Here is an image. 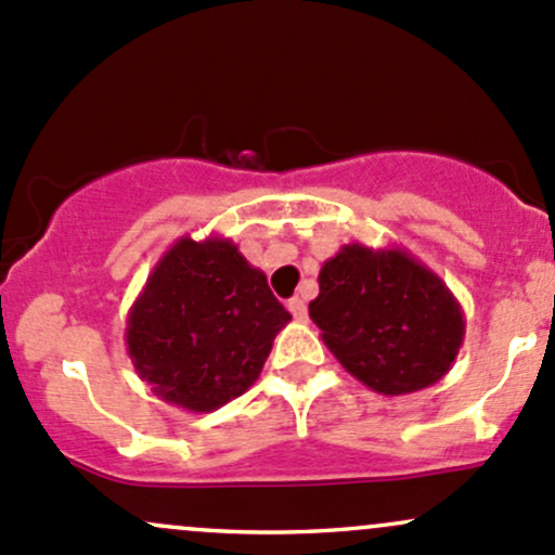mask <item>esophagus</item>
<instances>
[{
  "mask_svg": "<svg viewBox=\"0 0 555 555\" xmlns=\"http://www.w3.org/2000/svg\"><path fill=\"white\" fill-rule=\"evenodd\" d=\"M288 312L294 314V320H299V323H304V320H307V304H304L301 299H291L288 301Z\"/></svg>",
  "mask_w": 555,
  "mask_h": 555,
  "instance_id": "obj_1",
  "label": "esophagus"
}]
</instances>
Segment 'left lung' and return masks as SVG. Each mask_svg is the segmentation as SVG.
<instances>
[{
	"label": "left lung",
	"instance_id": "8db88e82",
	"mask_svg": "<svg viewBox=\"0 0 555 555\" xmlns=\"http://www.w3.org/2000/svg\"><path fill=\"white\" fill-rule=\"evenodd\" d=\"M309 318L344 371L386 397L444 378L466 336L461 301L399 246L347 243L320 270Z\"/></svg>",
	"mask_w": 555,
	"mask_h": 555
}]
</instances>
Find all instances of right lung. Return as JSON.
Returning a JSON list of instances; mask_svg holds the SVG:
<instances>
[{
	"label": "right lung",
	"instance_id": "1",
	"mask_svg": "<svg viewBox=\"0 0 555 555\" xmlns=\"http://www.w3.org/2000/svg\"><path fill=\"white\" fill-rule=\"evenodd\" d=\"M291 314L230 237H180L127 318L137 375L164 402L211 413L246 395Z\"/></svg>",
	"mask_w": 555,
	"mask_h": 555
}]
</instances>
